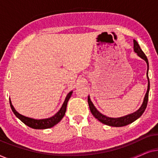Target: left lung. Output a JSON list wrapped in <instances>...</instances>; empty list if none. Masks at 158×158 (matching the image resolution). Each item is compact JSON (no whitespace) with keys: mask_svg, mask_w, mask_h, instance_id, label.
I'll use <instances>...</instances> for the list:
<instances>
[{"mask_svg":"<svg viewBox=\"0 0 158 158\" xmlns=\"http://www.w3.org/2000/svg\"><path fill=\"white\" fill-rule=\"evenodd\" d=\"M134 50L136 53L140 57L142 58V59L145 60L147 62V64H148V70H147V75L148 74V67H149V63H148V60L145 54L143 52V51L142 50L141 48H140L139 45L138 44L136 40H134ZM148 90H147V93L145 94V96H144L143 103H142V106L139 108V109L135 113L129 114V115L123 116V117L120 118H110L107 117L103 114H101L100 112H99L98 110L96 109V107L94 106L93 103L90 101V99L88 96V105H89V108L90 111L93 115L95 116V118H96L98 121H100L101 122H102L103 124L109 125V126L111 127H124L126 126L127 124H131L133 122H135L136 119H137L138 118L142 116V114L144 113V110L146 109L147 105H148V96H149V90H150V80H149V77L148 75Z\"/></svg>","mask_w":158,"mask_h":158,"instance_id":"1","label":"left lung"}]
</instances>
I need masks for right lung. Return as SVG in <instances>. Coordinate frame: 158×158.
Here are the masks:
<instances>
[{
	"mask_svg": "<svg viewBox=\"0 0 158 158\" xmlns=\"http://www.w3.org/2000/svg\"><path fill=\"white\" fill-rule=\"evenodd\" d=\"M73 94V91L69 93L67 96L65 100H64L63 104H62L61 109L60 111L57 112V114H55L53 116L50 118H44V119H34V118H31L29 117H26V116L21 115V114H19L11 104V102L10 101V106L13 112L16 115V117H18L23 124L27 125L28 127H31V128L36 129H44L51 128L55 124H57L58 122H60L63 116L65 114L66 109H67V104H68V100L70 99L71 95Z\"/></svg>",
	"mask_w": 158,
	"mask_h": 158,
	"instance_id": "add662e5",
	"label": "right lung"
}]
</instances>
